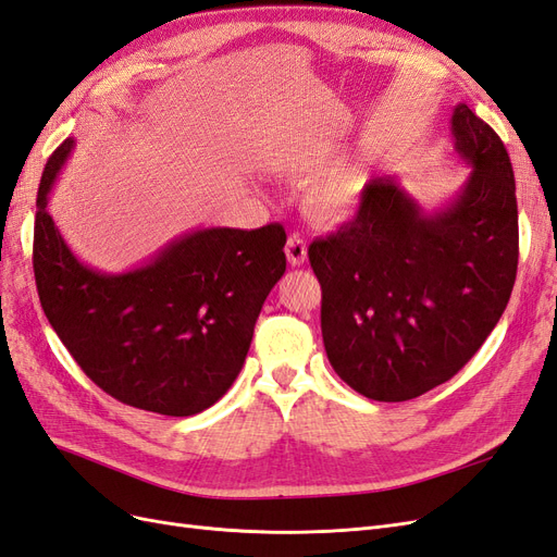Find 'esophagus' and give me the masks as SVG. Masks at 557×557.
I'll return each instance as SVG.
<instances>
[{
	"label": "esophagus",
	"instance_id": "esophagus-1",
	"mask_svg": "<svg viewBox=\"0 0 557 557\" xmlns=\"http://www.w3.org/2000/svg\"><path fill=\"white\" fill-rule=\"evenodd\" d=\"M285 256H288V262L293 267H299L307 262V242L301 234H290L288 244H285Z\"/></svg>",
	"mask_w": 557,
	"mask_h": 557
}]
</instances>
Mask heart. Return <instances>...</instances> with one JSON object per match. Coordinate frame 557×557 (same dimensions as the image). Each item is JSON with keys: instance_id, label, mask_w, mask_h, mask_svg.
Masks as SVG:
<instances>
[{"instance_id": "obj_1", "label": "heart", "mask_w": 557, "mask_h": 557, "mask_svg": "<svg viewBox=\"0 0 557 557\" xmlns=\"http://www.w3.org/2000/svg\"><path fill=\"white\" fill-rule=\"evenodd\" d=\"M358 195L350 188V183L344 178H330L318 183L309 195L311 211L323 218V221H339L356 209Z\"/></svg>"}]
</instances>
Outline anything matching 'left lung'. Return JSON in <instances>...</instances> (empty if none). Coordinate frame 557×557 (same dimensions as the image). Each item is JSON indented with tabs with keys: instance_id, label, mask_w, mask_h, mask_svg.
Listing matches in <instances>:
<instances>
[{
	"instance_id": "left-lung-1",
	"label": "left lung",
	"mask_w": 557,
	"mask_h": 557,
	"mask_svg": "<svg viewBox=\"0 0 557 557\" xmlns=\"http://www.w3.org/2000/svg\"><path fill=\"white\" fill-rule=\"evenodd\" d=\"M471 164L460 195L423 213L397 181L364 185L360 209L309 246L327 360L352 391L407 401L446 383L509 305L518 205L507 148L467 104L450 117Z\"/></svg>"
}]
</instances>
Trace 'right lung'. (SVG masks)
Returning a JSON list of instances; mask_svg holds the SVG:
<instances>
[{"mask_svg":"<svg viewBox=\"0 0 557 557\" xmlns=\"http://www.w3.org/2000/svg\"><path fill=\"white\" fill-rule=\"evenodd\" d=\"M72 148L74 139L55 148L37 193L32 264L48 323L86 376L127 407L209 409L242 372L285 272L283 225L197 230L134 272L99 274L74 258L46 209Z\"/></svg>","mask_w":557,"mask_h":557,"instance_id":"obj_1","label":"right lung"}]
</instances>
